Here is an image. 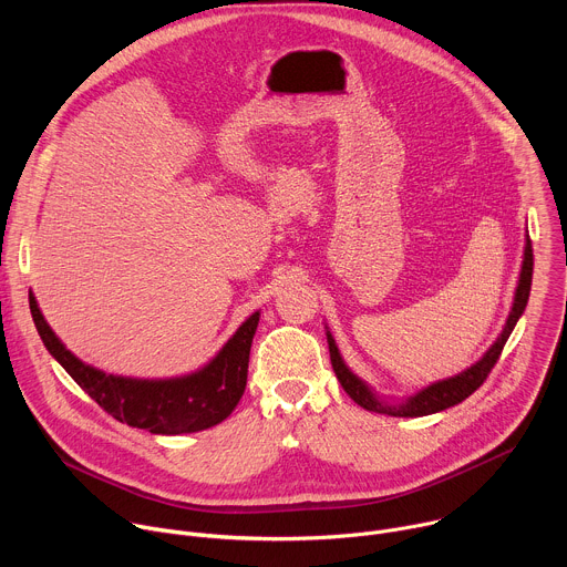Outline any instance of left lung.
Here are the masks:
<instances>
[{
	"label": "left lung",
	"instance_id": "1",
	"mask_svg": "<svg viewBox=\"0 0 567 567\" xmlns=\"http://www.w3.org/2000/svg\"><path fill=\"white\" fill-rule=\"evenodd\" d=\"M532 271H534V254H532V239L527 235L525 241V258H523V269H520V278H518V287H516V296H514V305L509 311V318L505 322V328L501 332V337L496 339V343L484 352V357L480 361H475L471 368H466L464 372L431 383L429 388L420 390L417 394L409 396L406 401L401 403H388L383 399L377 396V392H372L368 388L365 381H361L341 359V352L332 339V334L328 332V343H330V359H332V368L337 372V379L341 381L343 390L359 403L361 409L372 411V413H383V415H392V417H424V415H433L440 411H446L455 403L464 401L468 394H473L484 379L489 377L492 368L496 365V361L501 359V352L509 339V334L514 332L518 318L523 316L527 300H529V289H532Z\"/></svg>",
	"mask_w": 567,
	"mask_h": 567
}]
</instances>
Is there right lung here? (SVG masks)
<instances>
[{
  "mask_svg": "<svg viewBox=\"0 0 567 567\" xmlns=\"http://www.w3.org/2000/svg\"><path fill=\"white\" fill-rule=\"evenodd\" d=\"M31 316L49 354L114 420L154 435L197 433L224 422L245 394L249 354L260 311L251 313L219 354L202 370L177 379L114 377L75 359L44 320L29 293Z\"/></svg>",
  "mask_w": 567,
  "mask_h": 567,
  "instance_id": "add662e5",
  "label": "right lung"
}]
</instances>
